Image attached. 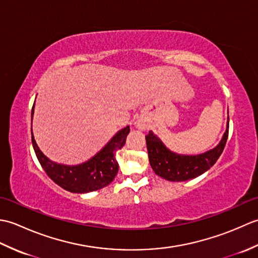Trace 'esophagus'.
Instances as JSON below:
<instances>
[{
    "label": "esophagus",
    "mask_w": 258,
    "mask_h": 258,
    "mask_svg": "<svg viewBox=\"0 0 258 258\" xmlns=\"http://www.w3.org/2000/svg\"><path fill=\"white\" fill-rule=\"evenodd\" d=\"M138 127H139V128H145V126H144L143 124H142V123H139V124H138Z\"/></svg>",
    "instance_id": "esophagus-1"
}]
</instances>
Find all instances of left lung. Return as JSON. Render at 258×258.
<instances>
[{
	"label": "left lung",
	"instance_id": "1",
	"mask_svg": "<svg viewBox=\"0 0 258 258\" xmlns=\"http://www.w3.org/2000/svg\"><path fill=\"white\" fill-rule=\"evenodd\" d=\"M229 120V118H228ZM228 138V124L221 143L215 149L200 155H178L168 151L162 141L150 131L145 135L150 164L156 175L171 182H183L200 176L216 163Z\"/></svg>",
	"mask_w": 258,
	"mask_h": 258
}]
</instances>
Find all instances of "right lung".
Instances as JSON below:
<instances>
[{"label":"right lung","instance_id":"1","mask_svg":"<svg viewBox=\"0 0 258 258\" xmlns=\"http://www.w3.org/2000/svg\"><path fill=\"white\" fill-rule=\"evenodd\" d=\"M128 132L130 126L118 131L116 135L94 157L76 166L61 165L48 160L37 147L33 135L32 144L41 166L54 183L72 193H89L105 187L113 182L118 172L115 153L125 145Z\"/></svg>","mask_w":258,"mask_h":258}]
</instances>
